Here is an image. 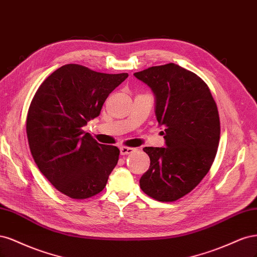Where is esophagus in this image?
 Wrapping results in <instances>:
<instances>
[{"instance_id": "obj_1", "label": "esophagus", "mask_w": 257, "mask_h": 257, "mask_svg": "<svg viewBox=\"0 0 257 257\" xmlns=\"http://www.w3.org/2000/svg\"><path fill=\"white\" fill-rule=\"evenodd\" d=\"M120 150V155L122 156H126V155H130L132 153L136 152V148H132V147H126V146H122L119 148Z\"/></svg>"}]
</instances>
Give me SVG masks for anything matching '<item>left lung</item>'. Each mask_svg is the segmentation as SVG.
Segmentation results:
<instances>
[{
    "mask_svg": "<svg viewBox=\"0 0 257 257\" xmlns=\"http://www.w3.org/2000/svg\"><path fill=\"white\" fill-rule=\"evenodd\" d=\"M156 97L157 120L167 147H145L151 165L140 179L142 191L174 202L201 183L216 158L220 140L217 103L205 82L170 63L135 73Z\"/></svg>",
    "mask_w": 257,
    "mask_h": 257,
    "instance_id": "obj_1",
    "label": "left lung"
}]
</instances>
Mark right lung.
Wrapping results in <instances>:
<instances>
[{
	"label": "right lung",
	"instance_id": "1",
	"mask_svg": "<svg viewBox=\"0 0 257 257\" xmlns=\"http://www.w3.org/2000/svg\"><path fill=\"white\" fill-rule=\"evenodd\" d=\"M127 77L67 64L32 99L27 136L33 159L55 189L73 200L100 193L117 164L118 148L99 144L82 127L100 114L107 96Z\"/></svg>",
	"mask_w": 257,
	"mask_h": 257
}]
</instances>
